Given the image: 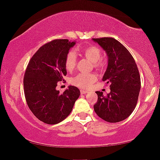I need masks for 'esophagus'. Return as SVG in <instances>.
<instances>
[{
    "label": "esophagus",
    "instance_id": "esophagus-1",
    "mask_svg": "<svg viewBox=\"0 0 160 160\" xmlns=\"http://www.w3.org/2000/svg\"><path fill=\"white\" fill-rule=\"evenodd\" d=\"M87 92H88L86 90H84V89H82V90H81V94H82V95H85V94Z\"/></svg>",
    "mask_w": 160,
    "mask_h": 160
}]
</instances>
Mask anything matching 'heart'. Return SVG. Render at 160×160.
<instances>
[{"label": "heart", "mask_w": 160, "mask_h": 160, "mask_svg": "<svg viewBox=\"0 0 160 160\" xmlns=\"http://www.w3.org/2000/svg\"><path fill=\"white\" fill-rule=\"evenodd\" d=\"M80 52L83 56L94 63L97 68H101L104 65V62L101 59L102 52L99 47L95 45H89L81 49ZM76 64H77V57L76 52L73 51L68 52L65 59V68L67 71H73L76 68ZM97 79V76L95 74L81 73L71 78L70 82L71 84L80 88H89Z\"/></svg>", "instance_id": "1"}]
</instances>
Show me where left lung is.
I'll return each mask as SVG.
<instances>
[{
	"label": "left lung",
	"instance_id": "obj_1",
	"mask_svg": "<svg viewBox=\"0 0 160 160\" xmlns=\"http://www.w3.org/2000/svg\"><path fill=\"white\" fill-rule=\"evenodd\" d=\"M108 58L102 81L110 84L106 96L97 91L98 101L94 110L105 121L115 123L125 119L136 106L141 89V77L137 65L130 52L113 38H92Z\"/></svg>",
	"mask_w": 160,
	"mask_h": 160
}]
</instances>
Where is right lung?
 Instances as JSON below:
<instances>
[{
  "mask_svg": "<svg viewBox=\"0 0 160 160\" xmlns=\"http://www.w3.org/2000/svg\"><path fill=\"white\" fill-rule=\"evenodd\" d=\"M75 41L56 39L45 43L32 57L24 76V92L30 111L40 121L55 124L71 113L80 95L77 87L69 86L60 94L58 82L66 76L65 56Z\"/></svg>",
  "mask_w": 160,
  "mask_h": 160,
  "instance_id": "right-lung-1",
  "label": "right lung"
}]
</instances>
